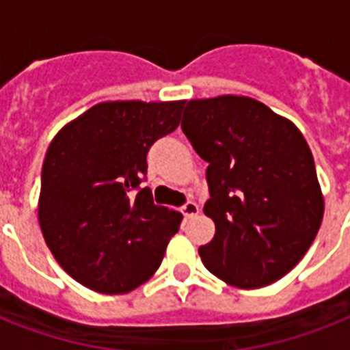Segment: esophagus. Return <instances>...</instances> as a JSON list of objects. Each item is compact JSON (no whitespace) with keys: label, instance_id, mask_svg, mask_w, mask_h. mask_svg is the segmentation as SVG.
Instances as JSON below:
<instances>
[{"label":"esophagus","instance_id":"1","mask_svg":"<svg viewBox=\"0 0 350 350\" xmlns=\"http://www.w3.org/2000/svg\"><path fill=\"white\" fill-rule=\"evenodd\" d=\"M198 213H200V207H198V205L194 202H187L185 205L181 207V214H183V216H185L187 219L194 218V216H196Z\"/></svg>","mask_w":350,"mask_h":350}]
</instances>
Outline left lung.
Masks as SVG:
<instances>
[{"label": "left lung", "instance_id": "8db88e82", "mask_svg": "<svg viewBox=\"0 0 350 350\" xmlns=\"http://www.w3.org/2000/svg\"><path fill=\"white\" fill-rule=\"evenodd\" d=\"M181 131L205 159L216 234L203 265L239 288L271 285L296 267L323 219L309 145L285 118L245 96L187 103Z\"/></svg>", "mask_w": 350, "mask_h": 350}]
</instances>
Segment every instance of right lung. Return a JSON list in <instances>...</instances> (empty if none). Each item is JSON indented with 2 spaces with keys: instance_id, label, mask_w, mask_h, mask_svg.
Masks as SVG:
<instances>
[{
  "instance_id": "right-lung-1",
  "label": "right lung",
  "mask_w": 350,
  "mask_h": 350,
  "mask_svg": "<svg viewBox=\"0 0 350 350\" xmlns=\"http://www.w3.org/2000/svg\"><path fill=\"white\" fill-rule=\"evenodd\" d=\"M183 101H107L49 145L38 216L57 263L85 287L125 294L158 271L183 216L154 205L147 152L180 125Z\"/></svg>"
}]
</instances>
